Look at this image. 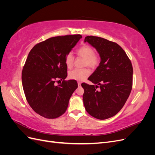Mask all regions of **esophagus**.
<instances>
[{
  "label": "esophagus",
  "instance_id": "1",
  "mask_svg": "<svg viewBox=\"0 0 155 155\" xmlns=\"http://www.w3.org/2000/svg\"><path fill=\"white\" fill-rule=\"evenodd\" d=\"M81 83L80 81H78V87H80V86H81Z\"/></svg>",
  "mask_w": 155,
  "mask_h": 155
}]
</instances>
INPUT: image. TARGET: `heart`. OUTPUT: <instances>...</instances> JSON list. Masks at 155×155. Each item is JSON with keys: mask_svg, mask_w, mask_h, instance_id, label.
Instances as JSON below:
<instances>
[{"mask_svg": "<svg viewBox=\"0 0 155 155\" xmlns=\"http://www.w3.org/2000/svg\"><path fill=\"white\" fill-rule=\"evenodd\" d=\"M76 54L79 57L84 58L83 66H88L91 68H96L100 63V56L94 53V50L91 46L83 45L77 50ZM74 58L72 54L68 53L65 56L64 63L67 68H70L73 66ZM91 74L90 70L87 68L81 69H74L69 72L68 78L73 80L83 81L89 76Z\"/></svg>", "mask_w": 155, "mask_h": 155, "instance_id": "heart-1", "label": "heart"}]
</instances>
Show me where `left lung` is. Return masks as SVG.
Masks as SVG:
<instances>
[{
  "label": "left lung",
  "mask_w": 155,
  "mask_h": 155,
  "mask_svg": "<svg viewBox=\"0 0 155 155\" xmlns=\"http://www.w3.org/2000/svg\"><path fill=\"white\" fill-rule=\"evenodd\" d=\"M85 42L97 50L101 62L88 79L96 85L81 84L84 106L94 118L105 120L118 113L128 99L133 87L132 63L114 42L92 35L87 36Z\"/></svg>",
  "instance_id": "8db88e82"
}]
</instances>
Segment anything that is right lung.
<instances>
[{
  "mask_svg": "<svg viewBox=\"0 0 155 155\" xmlns=\"http://www.w3.org/2000/svg\"><path fill=\"white\" fill-rule=\"evenodd\" d=\"M81 37L79 34L51 37L35 45L28 55L22 71L23 90L31 109L44 118L63 114L78 88L76 80H65L64 58ZM60 79L62 83L55 86Z\"/></svg>",
  "mask_w": 155,
  "mask_h": 155,
  "instance_id": "1",
  "label": "right lung"
}]
</instances>
